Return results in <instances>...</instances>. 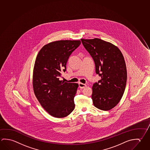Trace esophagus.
<instances>
[{"mask_svg": "<svg viewBox=\"0 0 150 150\" xmlns=\"http://www.w3.org/2000/svg\"><path fill=\"white\" fill-rule=\"evenodd\" d=\"M79 87L81 88H84L85 87H86V85L85 84H83L81 83H79Z\"/></svg>", "mask_w": 150, "mask_h": 150, "instance_id": "obj_1", "label": "esophagus"}]
</instances>
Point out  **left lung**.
I'll return each instance as SVG.
<instances>
[{"instance_id": "obj_1", "label": "left lung", "mask_w": 150, "mask_h": 150, "mask_svg": "<svg viewBox=\"0 0 150 150\" xmlns=\"http://www.w3.org/2000/svg\"><path fill=\"white\" fill-rule=\"evenodd\" d=\"M81 40L94 61L96 73L101 77L93 85V104L101 110H110L118 104L125 89L127 71L123 56L115 45L103 40Z\"/></svg>"}]
</instances>
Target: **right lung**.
Instances as JSON below:
<instances>
[{"label":"right lung","instance_id":"obj_1","mask_svg":"<svg viewBox=\"0 0 150 150\" xmlns=\"http://www.w3.org/2000/svg\"><path fill=\"white\" fill-rule=\"evenodd\" d=\"M80 40H59L42 47L38 54L33 71L35 94L42 108L55 117L69 115L75 108L74 98L79 85L59 81L61 72Z\"/></svg>","mask_w":150,"mask_h":150}]
</instances>
